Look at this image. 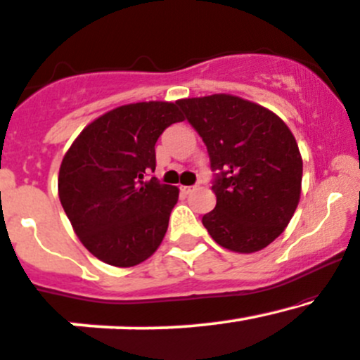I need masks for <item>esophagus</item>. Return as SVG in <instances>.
<instances>
[{
    "label": "esophagus",
    "instance_id": "34e87169",
    "mask_svg": "<svg viewBox=\"0 0 360 360\" xmlns=\"http://www.w3.org/2000/svg\"><path fill=\"white\" fill-rule=\"evenodd\" d=\"M192 191H193V187H188V185H181L180 187V192L185 193V195H187V193H191Z\"/></svg>",
    "mask_w": 360,
    "mask_h": 360
}]
</instances>
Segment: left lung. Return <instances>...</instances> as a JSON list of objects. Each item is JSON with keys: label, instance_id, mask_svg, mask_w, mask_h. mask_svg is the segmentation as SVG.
Segmentation results:
<instances>
[{"label": "left lung", "instance_id": "1", "mask_svg": "<svg viewBox=\"0 0 360 360\" xmlns=\"http://www.w3.org/2000/svg\"><path fill=\"white\" fill-rule=\"evenodd\" d=\"M207 146L216 207L202 217L217 245L255 253L281 236L300 204L302 158L281 117L255 102L216 93L179 100Z\"/></svg>", "mask_w": 360, "mask_h": 360}]
</instances>
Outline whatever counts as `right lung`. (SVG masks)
Instances as JSON below:
<instances>
[{"instance_id":"add662e5","label":"right lung","mask_w":360,"mask_h":360,"mask_svg":"<svg viewBox=\"0 0 360 360\" xmlns=\"http://www.w3.org/2000/svg\"><path fill=\"white\" fill-rule=\"evenodd\" d=\"M179 102L120 105L79 132L59 168L58 192L84 248L114 267H134L158 250L179 188L144 175L155 144L181 122Z\"/></svg>"}]
</instances>
